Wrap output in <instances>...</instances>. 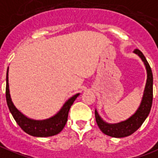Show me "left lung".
Segmentation results:
<instances>
[{"mask_svg":"<svg viewBox=\"0 0 158 158\" xmlns=\"http://www.w3.org/2000/svg\"><path fill=\"white\" fill-rule=\"evenodd\" d=\"M134 53L139 55V57L142 60L147 73V83L144 90L143 97L137 110L133 115L125 121L119 122L117 124H109L100 117L97 109H95V118L99 129L103 134L112 137H125L133 134L143 124L152 109L153 98V76L152 69L142 52H140L139 49H136L134 50Z\"/></svg>","mask_w":158,"mask_h":158,"instance_id":"1","label":"left lung"}]
</instances>
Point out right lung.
<instances>
[{"label": "right lung", "instance_id": "right-lung-1", "mask_svg": "<svg viewBox=\"0 0 158 158\" xmlns=\"http://www.w3.org/2000/svg\"><path fill=\"white\" fill-rule=\"evenodd\" d=\"M80 93L75 94L74 96L70 98L65 103L60 110L56 114L51 118L36 120L27 118L23 114L18 110L12 103L9 90V83H8V68L6 71V98L7 103L8 109L11 112V115L17 122L21 129L25 131L27 134L36 136V137H48L59 134L65 127L67 121L69 110L72 103H74L76 98L79 96Z\"/></svg>", "mask_w": 158, "mask_h": 158}]
</instances>
